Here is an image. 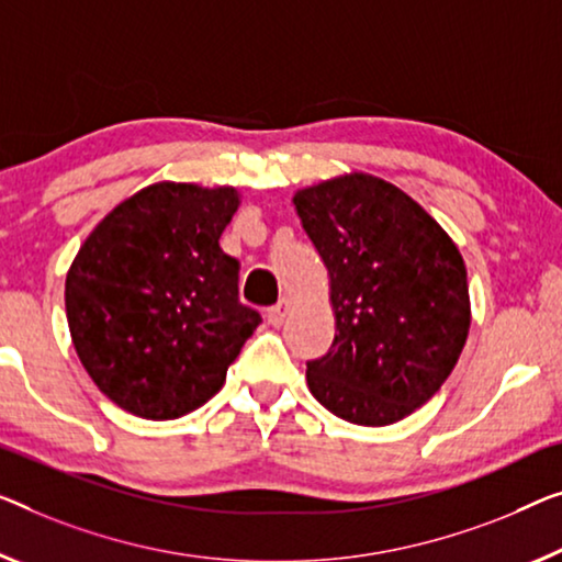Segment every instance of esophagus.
Returning <instances> with one entry per match:
<instances>
[{
    "mask_svg": "<svg viewBox=\"0 0 562 562\" xmlns=\"http://www.w3.org/2000/svg\"><path fill=\"white\" fill-rule=\"evenodd\" d=\"M288 313H290V303L288 300H280L278 305L267 310V323L274 325V328H280V325L284 323V317H288Z\"/></svg>",
    "mask_w": 562,
    "mask_h": 562,
    "instance_id": "1",
    "label": "esophagus"
}]
</instances>
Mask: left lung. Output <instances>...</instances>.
I'll return each instance as SVG.
<instances>
[{
	"instance_id": "8db88e82",
	"label": "left lung",
	"mask_w": 562,
	"mask_h": 562,
	"mask_svg": "<svg viewBox=\"0 0 562 562\" xmlns=\"http://www.w3.org/2000/svg\"><path fill=\"white\" fill-rule=\"evenodd\" d=\"M330 278L335 338L310 393L358 426L396 424L449 379L472 323L467 267L406 191L350 171L292 196Z\"/></svg>"
}]
</instances>
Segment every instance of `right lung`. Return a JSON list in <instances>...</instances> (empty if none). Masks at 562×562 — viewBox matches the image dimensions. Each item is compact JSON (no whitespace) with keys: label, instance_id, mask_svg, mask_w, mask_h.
<instances>
[{"label":"right lung","instance_id":"1","mask_svg":"<svg viewBox=\"0 0 562 562\" xmlns=\"http://www.w3.org/2000/svg\"><path fill=\"white\" fill-rule=\"evenodd\" d=\"M234 187L158 181L100 220L65 278L82 368L133 416L169 422L204 406L259 325L239 303V262L220 247Z\"/></svg>","mask_w":562,"mask_h":562}]
</instances>
